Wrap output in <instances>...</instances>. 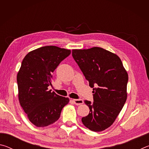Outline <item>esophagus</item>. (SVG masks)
Returning a JSON list of instances; mask_svg holds the SVG:
<instances>
[{
    "instance_id": "obj_1",
    "label": "esophagus",
    "mask_w": 149,
    "mask_h": 149,
    "mask_svg": "<svg viewBox=\"0 0 149 149\" xmlns=\"http://www.w3.org/2000/svg\"><path fill=\"white\" fill-rule=\"evenodd\" d=\"M73 101H74V104H76V105H80V104H82L83 103H84V100L82 99H74L73 100Z\"/></svg>"
}]
</instances>
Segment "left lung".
Returning a JSON list of instances; mask_svg holds the SVG:
<instances>
[{"label":"left lung","instance_id":"left-lung-1","mask_svg":"<svg viewBox=\"0 0 149 149\" xmlns=\"http://www.w3.org/2000/svg\"><path fill=\"white\" fill-rule=\"evenodd\" d=\"M72 56L93 88V102L85 100L89 114L85 127L95 132L114 122L127 99L128 74L119 56L100 47L72 50Z\"/></svg>","mask_w":149,"mask_h":149}]
</instances>
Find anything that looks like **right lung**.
Returning a JSON list of instances; mask_svg holds the SVG:
<instances>
[{
    "mask_svg": "<svg viewBox=\"0 0 149 149\" xmlns=\"http://www.w3.org/2000/svg\"><path fill=\"white\" fill-rule=\"evenodd\" d=\"M71 50L56 46H45L29 52L24 57L17 75L20 105L30 122L43 127L59 119L68 98L49 90L52 73Z\"/></svg>",
    "mask_w": 149,
    "mask_h": 149,
    "instance_id": "1",
    "label": "right lung"
}]
</instances>
